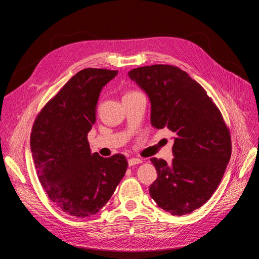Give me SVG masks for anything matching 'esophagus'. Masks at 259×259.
I'll return each mask as SVG.
<instances>
[{
  "instance_id": "esophagus-1",
  "label": "esophagus",
  "mask_w": 259,
  "mask_h": 259,
  "mask_svg": "<svg viewBox=\"0 0 259 259\" xmlns=\"http://www.w3.org/2000/svg\"><path fill=\"white\" fill-rule=\"evenodd\" d=\"M143 160L141 159V158H137V157H132V158H130L129 160H128V164H129V166L130 167H132V166H135V165H138V164H141Z\"/></svg>"
}]
</instances>
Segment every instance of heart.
Masks as SVG:
<instances>
[{"mask_svg": "<svg viewBox=\"0 0 259 259\" xmlns=\"http://www.w3.org/2000/svg\"><path fill=\"white\" fill-rule=\"evenodd\" d=\"M129 93H132V92H129ZM127 94H128V93H127Z\"/></svg>", "mask_w": 259, "mask_h": 259, "instance_id": "1", "label": "heart"}]
</instances>
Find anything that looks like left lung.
Listing matches in <instances>:
<instances>
[{"label":"left lung","mask_w":259,"mask_h":259,"mask_svg":"<svg viewBox=\"0 0 259 259\" xmlns=\"http://www.w3.org/2000/svg\"><path fill=\"white\" fill-rule=\"evenodd\" d=\"M129 77L151 102V124L176 134L174 158H150L157 179L149 192L172 215L200 208L221 184L232 152L230 130L222 112L196 80L172 65L139 67Z\"/></svg>","instance_id":"obj_1"}]
</instances>
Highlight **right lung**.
Returning <instances> with one entry per match:
<instances>
[{
    "label": "right lung",
    "mask_w": 259,
    "mask_h": 259,
    "mask_svg": "<svg viewBox=\"0 0 259 259\" xmlns=\"http://www.w3.org/2000/svg\"><path fill=\"white\" fill-rule=\"evenodd\" d=\"M117 70L86 68L73 75L37 114L30 148L37 179L49 199L75 217L97 214L126 173L122 154L90 151L88 132L97 119L101 90Z\"/></svg>",
    "instance_id": "1"
}]
</instances>
